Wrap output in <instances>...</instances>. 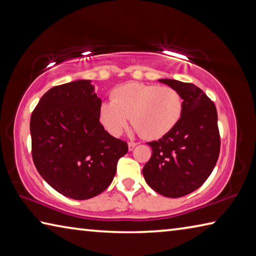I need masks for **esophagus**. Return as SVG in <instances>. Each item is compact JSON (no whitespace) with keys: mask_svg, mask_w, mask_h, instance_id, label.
Returning <instances> with one entry per match:
<instances>
[{"mask_svg":"<svg viewBox=\"0 0 256 256\" xmlns=\"http://www.w3.org/2000/svg\"><path fill=\"white\" fill-rule=\"evenodd\" d=\"M136 142H128V150L131 151V150H133L134 148H136Z\"/></svg>","mask_w":256,"mask_h":256,"instance_id":"1","label":"esophagus"}]
</instances>
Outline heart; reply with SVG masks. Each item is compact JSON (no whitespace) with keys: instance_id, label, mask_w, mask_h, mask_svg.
Segmentation results:
<instances>
[{"instance_id":"b5f03b06","label":"heart","mask_w":256,"mask_h":256,"mask_svg":"<svg viewBox=\"0 0 256 256\" xmlns=\"http://www.w3.org/2000/svg\"><path fill=\"white\" fill-rule=\"evenodd\" d=\"M182 112L183 99L176 89L132 82L118 86L112 102L102 104L100 120L108 132L118 136L131 118L142 138L156 140L174 128Z\"/></svg>"}]
</instances>
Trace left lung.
<instances>
[{"label":"left lung","mask_w":256,"mask_h":256,"mask_svg":"<svg viewBox=\"0 0 256 256\" xmlns=\"http://www.w3.org/2000/svg\"><path fill=\"white\" fill-rule=\"evenodd\" d=\"M159 81L180 94L183 112L172 131L149 142L152 154L142 172L157 193L180 198L200 188L214 170L220 152L218 114L214 102L196 84Z\"/></svg>","instance_id":"left-lung-1"}]
</instances>
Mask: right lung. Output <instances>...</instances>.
Listing matches in <instances>:
<instances>
[{
  "label": "right lung",
  "mask_w": 256,
  "mask_h": 256,
  "mask_svg": "<svg viewBox=\"0 0 256 256\" xmlns=\"http://www.w3.org/2000/svg\"><path fill=\"white\" fill-rule=\"evenodd\" d=\"M102 100L90 80L50 89L30 118L32 154L52 188L74 200L104 192L116 174L128 144L110 136L100 118Z\"/></svg>",
  "instance_id": "1"
}]
</instances>
